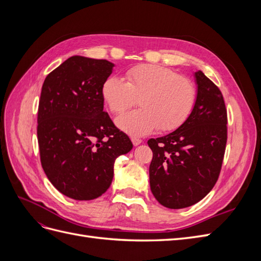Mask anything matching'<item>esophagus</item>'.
Masks as SVG:
<instances>
[{
    "instance_id": "obj_1",
    "label": "esophagus",
    "mask_w": 261,
    "mask_h": 261,
    "mask_svg": "<svg viewBox=\"0 0 261 261\" xmlns=\"http://www.w3.org/2000/svg\"><path fill=\"white\" fill-rule=\"evenodd\" d=\"M132 141H133V145L134 146H138V145L141 144V141H143V140H141L140 138H137V137H133Z\"/></svg>"
}]
</instances>
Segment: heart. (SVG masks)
<instances>
[{
	"instance_id": "b5f03b06",
	"label": "heart",
	"mask_w": 261,
	"mask_h": 261,
	"mask_svg": "<svg viewBox=\"0 0 261 261\" xmlns=\"http://www.w3.org/2000/svg\"><path fill=\"white\" fill-rule=\"evenodd\" d=\"M125 81L110 76L102 84L101 94L110 111L121 114L136 105L140 109L116 118L123 132L145 136L159 128L171 132L183 125L196 102V87L186 76L169 67L144 64L132 67Z\"/></svg>"
}]
</instances>
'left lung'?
Masks as SVG:
<instances>
[{"label": "left lung", "instance_id": "obj_1", "mask_svg": "<svg viewBox=\"0 0 261 261\" xmlns=\"http://www.w3.org/2000/svg\"><path fill=\"white\" fill-rule=\"evenodd\" d=\"M197 98L186 122L169 135L148 140L152 150L150 188L170 209L200 201L217 183L227 140L222 92L201 70L195 73Z\"/></svg>", "mask_w": 261, "mask_h": 261}]
</instances>
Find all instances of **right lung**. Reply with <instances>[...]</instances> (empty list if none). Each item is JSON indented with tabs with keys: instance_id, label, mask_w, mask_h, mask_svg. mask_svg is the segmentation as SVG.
<instances>
[{
	"instance_id": "add662e5",
	"label": "right lung",
	"mask_w": 261,
	"mask_h": 261,
	"mask_svg": "<svg viewBox=\"0 0 261 261\" xmlns=\"http://www.w3.org/2000/svg\"><path fill=\"white\" fill-rule=\"evenodd\" d=\"M114 64L75 55L45 77L37 135L42 169L60 193L75 200L105 194L116 158L133 144L103 111L101 87Z\"/></svg>"
}]
</instances>
